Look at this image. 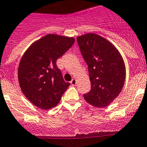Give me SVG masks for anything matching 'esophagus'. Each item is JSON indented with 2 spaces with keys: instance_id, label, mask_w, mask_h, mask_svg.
<instances>
[{
  "instance_id": "esophagus-1",
  "label": "esophagus",
  "mask_w": 147,
  "mask_h": 147,
  "mask_svg": "<svg viewBox=\"0 0 147 147\" xmlns=\"http://www.w3.org/2000/svg\"><path fill=\"white\" fill-rule=\"evenodd\" d=\"M70 83H71V84H72V86H75V85H76V84H77V81H76V79L73 78Z\"/></svg>"
}]
</instances>
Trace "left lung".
<instances>
[{
  "mask_svg": "<svg viewBox=\"0 0 147 147\" xmlns=\"http://www.w3.org/2000/svg\"><path fill=\"white\" fill-rule=\"evenodd\" d=\"M81 55L86 61L91 90L84 95L89 104L103 108L109 105L124 85L126 68L120 52L112 43L95 33L77 38Z\"/></svg>",
  "mask_w": 147,
  "mask_h": 147,
  "instance_id": "obj_1",
  "label": "left lung"
}]
</instances>
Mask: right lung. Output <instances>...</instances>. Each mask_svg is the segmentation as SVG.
Segmentation results:
<instances>
[{
	"label": "right lung",
	"mask_w": 147,
	"mask_h": 147,
	"mask_svg": "<svg viewBox=\"0 0 147 147\" xmlns=\"http://www.w3.org/2000/svg\"><path fill=\"white\" fill-rule=\"evenodd\" d=\"M74 43V38L48 34L34 42L20 59V87L38 108L47 110L56 107L70 85L63 80L56 61Z\"/></svg>",
	"instance_id": "1"
}]
</instances>
